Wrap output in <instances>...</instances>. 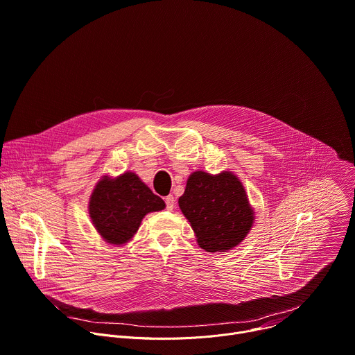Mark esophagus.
Returning <instances> with one entry per match:
<instances>
[{"label": "esophagus", "instance_id": "1", "mask_svg": "<svg viewBox=\"0 0 355 355\" xmlns=\"http://www.w3.org/2000/svg\"><path fill=\"white\" fill-rule=\"evenodd\" d=\"M165 202H166V208L168 209H173L175 208V197L172 196V194H169V196H166L165 197Z\"/></svg>", "mask_w": 355, "mask_h": 355}]
</instances>
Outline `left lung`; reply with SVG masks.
<instances>
[{
  "label": "left lung",
  "mask_w": 355,
  "mask_h": 355,
  "mask_svg": "<svg viewBox=\"0 0 355 355\" xmlns=\"http://www.w3.org/2000/svg\"><path fill=\"white\" fill-rule=\"evenodd\" d=\"M179 207L189 220L200 248L225 252L238 246L249 234L254 214L242 182L232 172L209 175L193 172Z\"/></svg>",
  "instance_id": "1"
}]
</instances>
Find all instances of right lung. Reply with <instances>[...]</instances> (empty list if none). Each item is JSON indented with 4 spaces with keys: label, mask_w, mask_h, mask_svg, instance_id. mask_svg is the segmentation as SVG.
<instances>
[{
    "label": "right lung",
    "mask_w": 355,
    "mask_h": 355,
    "mask_svg": "<svg viewBox=\"0 0 355 355\" xmlns=\"http://www.w3.org/2000/svg\"><path fill=\"white\" fill-rule=\"evenodd\" d=\"M89 217L99 235L110 245H124L138 231L148 212L165 208L164 200L132 173L114 179L103 176L89 198Z\"/></svg>",
    "instance_id": "1"
}]
</instances>
